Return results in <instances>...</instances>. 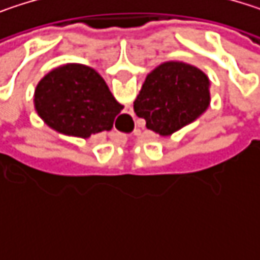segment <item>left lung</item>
<instances>
[{
	"label": "left lung",
	"instance_id": "1",
	"mask_svg": "<svg viewBox=\"0 0 260 260\" xmlns=\"http://www.w3.org/2000/svg\"><path fill=\"white\" fill-rule=\"evenodd\" d=\"M209 99V79L200 69L167 61L147 75L134 111L146 120L147 129L170 135L196 120L208 108Z\"/></svg>",
	"mask_w": 260,
	"mask_h": 260
}]
</instances>
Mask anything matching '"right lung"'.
<instances>
[{"instance_id":"add662e5","label":"right lung","mask_w":260,"mask_h":260,"mask_svg":"<svg viewBox=\"0 0 260 260\" xmlns=\"http://www.w3.org/2000/svg\"><path fill=\"white\" fill-rule=\"evenodd\" d=\"M34 104L52 129L82 138L111 129L123 110L96 71L75 63L60 66L40 79Z\"/></svg>"}]
</instances>
